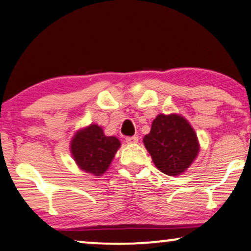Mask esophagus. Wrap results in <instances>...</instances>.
Masks as SVG:
<instances>
[{
    "label": "esophagus",
    "mask_w": 251,
    "mask_h": 251,
    "mask_svg": "<svg viewBox=\"0 0 251 251\" xmlns=\"http://www.w3.org/2000/svg\"><path fill=\"white\" fill-rule=\"evenodd\" d=\"M126 142L128 143V144H134V143L138 142V137L137 136H128V137H126Z\"/></svg>",
    "instance_id": "obj_1"
}]
</instances>
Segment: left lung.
<instances>
[{"label":"left lung","instance_id":"8db88e82","mask_svg":"<svg viewBox=\"0 0 251 251\" xmlns=\"http://www.w3.org/2000/svg\"><path fill=\"white\" fill-rule=\"evenodd\" d=\"M143 141L156 168L172 176L184 172L199 153L196 132L176 114L158 115Z\"/></svg>","mask_w":251,"mask_h":251}]
</instances>
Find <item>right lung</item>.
<instances>
[{"label": "right lung", "instance_id": "1", "mask_svg": "<svg viewBox=\"0 0 251 251\" xmlns=\"http://www.w3.org/2000/svg\"><path fill=\"white\" fill-rule=\"evenodd\" d=\"M119 146L116 137L105 136L101 127L90 125L75 135L71 153L79 168L99 176L108 169Z\"/></svg>", "mask_w": 251, "mask_h": 251}]
</instances>
